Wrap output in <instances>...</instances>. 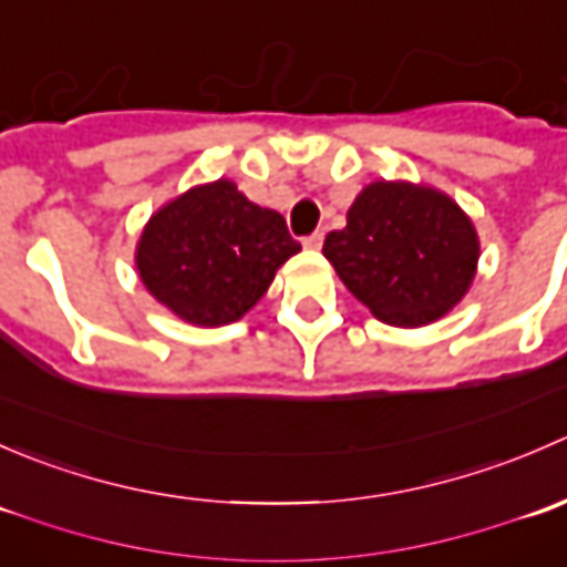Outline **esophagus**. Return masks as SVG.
I'll use <instances>...</instances> for the list:
<instances>
[{
  "mask_svg": "<svg viewBox=\"0 0 567 567\" xmlns=\"http://www.w3.org/2000/svg\"><path fill=\"white\" fill-rule=\"evenodd\" d=\"M323 247V233H312L310 238H305V249H320Z\"/></svg>",
  "mask_w": 567,
  "mask_h": 567,
  "instance_id": "obj_1",
  "label": "esophagus"
}]
</instances>
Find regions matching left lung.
Instances as JSON below:
<instances>
[{"label":"left lung","instance_id":"left-lung-1","mask_svg":"<svg viewBox=\"0 0 567 567\" xmlns=\"http://www.w3.org/2000/svg\"><path fill=\"white\" fill-rule=\"evenodd\" d=\"M326 260L375 318L420 329L461 305L477 274L480 238L450 194L411 181H373L346 227L326 236Z\"/></svg>","mask_w":567,"mask_h":567}]
</instances>
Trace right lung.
Listing matches in <instances>:
<instances>
[{"label":"right lung","instance_id":"obj_1","mask_svg":"<svg viewBox=\"0 0 567 567\" xmlns=\"http://www.w3.org/2000/svg\"><path fill=\"white\" fill-rule=\"evenodd\" d=\"M296 251L277 210L219 177L164 203L142 227L134 262L158 305L214 329L247 316Z\"/></svg>","mask_w":567,"mask_h":567}]
</instances>
